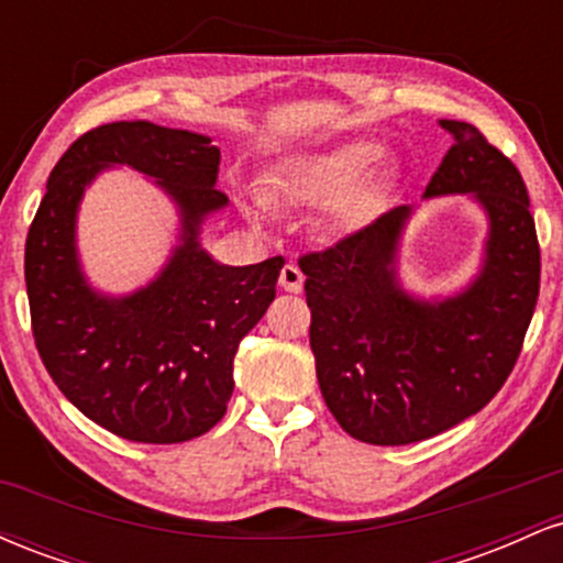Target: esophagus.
Returning a JSON list of instances; mask_svg holds the SVG:
<instances>
[{
    "instance_id": "34e87169",
    "label": "esophagus",
    "mask_w": 563,
    "mask_h": 563,
    "mask_svg": "<svg viewBox=\"0 0 563 563\" xmlns=\"http://www.w3.org/2000/svg\"><path fill=\"white\" fill-rule=\"evenodd\" d=\"M280 288L288 290V294H299L303 288V273L299 269V264L288 262L286 267L280 269Z\"/></svg>"
}]
</instances>
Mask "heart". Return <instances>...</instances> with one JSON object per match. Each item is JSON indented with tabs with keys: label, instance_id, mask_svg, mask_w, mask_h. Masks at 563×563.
Masks as SVG:
<instances>
[{
	"label": "heart",
	"instance_id": "heart-1",
	"mask_svg": "<svg viewBox=\"0 0 563 563\" xmlns=\"http://www.w3.org/2000/svg\"><path fill=\"white\" fill-rule=\"evenodd\" d=\"M378 145L371 140H352L312 156L296 158L277 183V198L286 200H333V214L339 222L357 224L373 203V185L363 177Z\"/></svg>",
	"mask_w": 563,
	"mask_h": 563
}]
</instances>
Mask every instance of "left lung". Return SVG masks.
I'll use <instances>...</instances> for the list:
<instances>
[{"mask_svg":"<svg viewBox=\"0 0 563 563\" xmlns=\"http://www.w3.org/2000/svg\"><path fill=\"white\" fill-rule=\"evenodd\" d=\"M442 126L452 142L426 196L471 192L487 209V262L474 286L439 303L399 290L405 206L299 256L322 399L367 444L423 442L479 412L514 371L538 303L540 243L525 179L474 124Z\"/></svg>","mask_w":563,"mask_h":563,"instance_id":"8db88e82","label":"left lung"}]
</instances>
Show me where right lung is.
Masks as SVG:
<instances>
[{"instance_id":"obj_1","label":"right lung","mask_w":563,"mask_h":563,"mask_svg":"<svg viewBox=\"0 0 563 563\" xmlns=\"http://www.w3.org/2000/svg\"><path fill=\"white\" fill-rule=\"evenodd\" d=\"M159 179L184 209L186 243L158 282L126 300L92 295L78 273L73 219L102 165ZM219 147L203 134L113 121L84 132L49 174L25 238L31 331L44 367L89 421L145 444H174L222 421L238 344L275 299L283 256L222 267L198 249V224L222 209Z\"/></svg>"}]
</instances>
